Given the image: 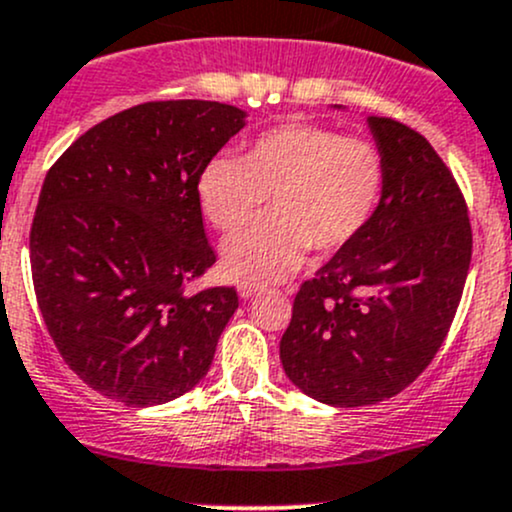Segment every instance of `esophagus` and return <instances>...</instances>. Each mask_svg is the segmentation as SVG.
Wrapping results in <instances>:
<instances>
[{
    "label": "esophagus",
    "instance_id": "esophagus-1",
    "mask_svg": "<svg viewBox=\"0 0 512 512\" xmlns=\"http://www.w3.org/2000/svg\"><path fill=\"white\" fill-rule=\"evenodd\" d=\"M257 291H260V286H257V284H250V282H240L238 284L240 299H252V296H255Z\"/></svg>",
    "mask_w": 512,
    "mask_h": 512
}]
</instances>
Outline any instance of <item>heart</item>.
<instances>
[{"label":"heart","mask_w":512,"mask_h":512,"mask_svg":"<svg viewBox=\"0 0 512 512\" xmlns=\"http://www.w3.org/2000/svg\"><path fill=\"white\" fill-rule=\"evenodd\" d=\"M386 179L384 155L369 140L286 123L262 133L245 157H211L196 194L218 230L243 226L269 196L272 216L223 243V269L235 279L272 282L294 272L308 247L330 255L355 243L384 204Z\"/></svg>","instance_id":"heart-1"}]
</instances>
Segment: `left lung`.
Masks as SVG:
<instances>
[{
  "instance_id": "left-lung-1",
  "label": "left lung",
  "mask_w": 512,
  "mask_h": 512,
  "mask_svg": "<svg viewBox=\"0 0 512 512\" xmlns=\"http://www.w3.org/2000/svg\"><path fill=\"white\" fill-rule=\"evenodd\" d=\"M367 126L389 170L384 204L355 243L301 284L279 342L294 386L340 408L386 401L425 372L471 262L469 213L440 155L393 119L367 116Z\"/></svg>"
}]
</instances>
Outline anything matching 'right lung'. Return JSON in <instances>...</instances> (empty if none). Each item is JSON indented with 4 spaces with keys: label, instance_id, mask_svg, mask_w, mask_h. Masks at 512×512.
<instances>
[{
    "label": "right lung",
    "instance_id": "1",
    "mask_svg": "<svg viewBox=\"0 0 512 512\" xmlns=\"http://www.w3.org/2000/svg\"><path fill=\"white\" fill-rule=\"evenodd\" d=\"M245 119L218 101H148L89 128L46 174L33 289L65 364L94 391L148 408L209 372L238 294L184 291L216 262L196 184Z\"/></svg>",
    "mask_w": 512,
    "mask_h": 512
}]
</instances>
